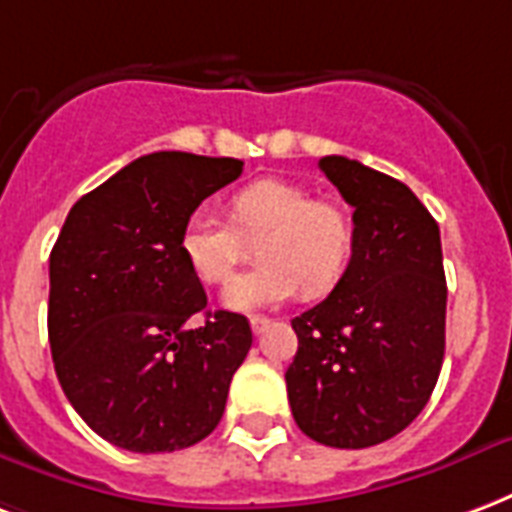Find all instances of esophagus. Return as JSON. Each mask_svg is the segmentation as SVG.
<instances>
[{"instance_id":"esophagus-1","label":"esophagus","mask_w":512,"mask_h":512,"mask_svg":"<svg viewBox=\"0 0 512 512\" xmlns=\"http://www.w3.org/2000/svg\"><path fill=\"white\" fill-rule=\"evenodd\" d=\"M249 325H252V331H255V336H260V333L266 331L268 325H271V320H268V317H260V314H257V317H252V320H249Z\"/></svg>"}]
</instances>
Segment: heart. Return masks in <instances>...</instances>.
Wrapping results in <instances>:
<instances>
[{"instance_id":"1","label":"heart","mask_w":512,"mask_h":512,"mask_svg":"<svg viewBox=\"0 0 512 512\" xmlns=\"http://www.w3.org/2000/svg\"><path fill=\"white\" fill-rule=\"evenodd\" d=\"M230 222L195 208L181 225L179 252L189 274L203 285L225 282L241 238L257 236L260 266L230 279L222 304L230 312H257L290 301L301 287L309 298L328 295L342 282L355 252V222L333 200H314L301 184L260 179L230 198Z\"/></svg>"}]
</instances>
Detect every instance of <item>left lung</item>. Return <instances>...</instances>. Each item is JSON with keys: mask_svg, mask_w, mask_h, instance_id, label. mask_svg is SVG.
<instances>
[{"mask_svg": "<svg viewBox=\"0 0 512 512\" xmlns=\"http://www.w3.org/2000/svg\"><path fill=\"white\" fill-rule=\"evenodd\" d=\"M320 170L355 208V252L333 293L293 320L287 399L314 442L372 448L418 418L442 369L439 227L407 184L380 170L336 154Z\"/></svg>", "mask_w": 512, "mask_h": 512, "instance_id": "obj_1", "label": "left lung"}]
</instances>
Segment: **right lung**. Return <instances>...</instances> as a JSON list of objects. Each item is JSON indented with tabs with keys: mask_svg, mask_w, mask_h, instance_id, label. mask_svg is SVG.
Wrapping results in <instances>:
<instances>
[{
	"mask_svg": "<svg viewBox=\"0 0 512 512\" xmlns=\"http://www.w3.org/2000/svg\"><path fill=\"white\" fill-rule=\"evenodd\" d=\"M244 162L157 151L83 195L51 249L48 342L86 426L132 453L206 439L252 347L244 314L206 312L179 252L184 219ZM198 313L207 323L194 325Z\"/></svg>",
	"mask_w": 512,
	"mask_h": 512,
	"instance_id": "obj_1",
	"label": "right lung"
}]
</instances>
